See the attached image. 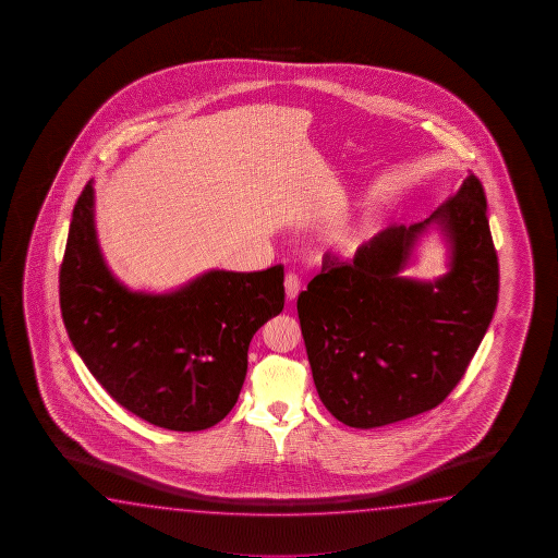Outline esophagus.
I'll return each instance as SVG.
<instances>
[{
    "label": "esophagus",
    "mask_w": 558,
    "mask_h": 558,
    "mask_svg": "<svg viewBox=\"0 0 558 558\" xmlns=\"http://www.w3.org/2000/svg\"><path fill=\"white\" fill-rule=\"evenodd\" d=\"M301 291V277L296 274H287L284 277V294L289 301H294Z\"/></svg>",
    "instance_id": "34e87169"
}]
</instances>
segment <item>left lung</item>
<instances>
[{
  "label": "left lung",
  "mask_w": 558,
  "mask_h": 558,
  "mask_svg": "<svg viewBox=\"0 0 558 558\" xmlns=\"http://www.w3.org/2000/svg\"><path fill=\"white\" fill-rule=\"evenodd\" d=\"M429 223L450 242V271L434 284L400 278ZM498 287L486 195L474 173L424 222L378 232L351 264L324 255L296 301L322 404L361 429L439 407L490 326Z\"/></svg>",
  "instance_id": "1"
}]
</instances>
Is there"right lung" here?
<instances>
[{
    "instance_id": "1",
    "label": "right lung",
    "mask_w": 558,
    "mask_h": 558,
    "mask_svg": "<svg viewBox=\"0 0 558 558\" xmlns=\"http://www.w3.org/2000/svg\"><path fill=\"white\" fill-rule=\"evenodd\" d=\"M283 265L213 269L178 291L134 293L97 244L94 185L77 197L60 265V308L85 367L150 424L201 432L236 404L255 331L283 311Z\"/></svg>"
}]
</instances>
